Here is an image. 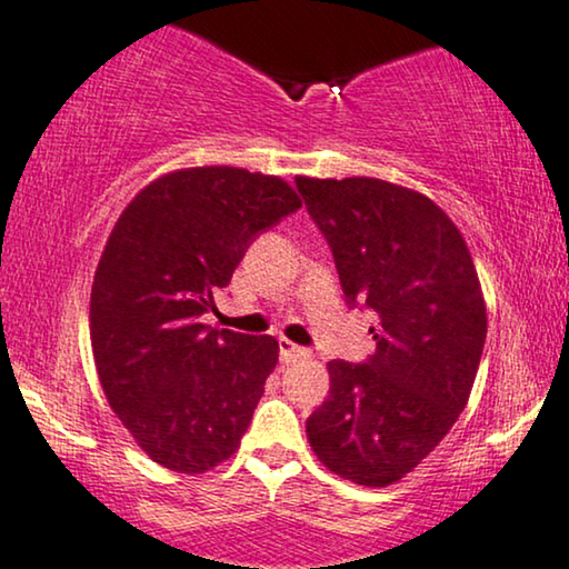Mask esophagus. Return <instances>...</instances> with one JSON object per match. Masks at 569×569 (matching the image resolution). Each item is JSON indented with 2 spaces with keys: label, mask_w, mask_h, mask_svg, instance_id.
<instances>
[{
  "label": "esophagus",
  "mask_w": 569,
  "mask_h": 569,
  "mask_svg": "<svg viewBox=\"0 0 569 569\" xmlns=\"http://www.w3.org/2000/svg\"><path fill=\"white\" fill-rule=\"evenodd\" d=\"M279 358H282V363H292V360L308 358V350L300 348V345L290 342L287 337H279Z\"/></svg>",
  "instance_id": "1"
}]
</instances>
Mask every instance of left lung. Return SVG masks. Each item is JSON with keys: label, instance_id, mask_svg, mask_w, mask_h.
<instances>
[{"label": "left lung", "instance_id": "1", "mask_svg": "<svg viewBox=\"0 0 569 569\" xmlns=\"http://www.w3.org/2000/svg\"><path fill=\"white\" fill-rule=\"evenodd\" d=\"M327 238L350 306L376 313L366 363L331 360L329 397L306 420L331 473L389 486L460 418L486 342V302L455 221L418 190L376 180L295 177Z\"/></svg>", "mask_w": 569, "mask_h": 569}]
</instances>
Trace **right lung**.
<instances>
[{"label": "right lung", "instance_id": "right-lung-1", "mask_svg": "<svg viewBox=\"0 0 569 569\" xmlns=\"http://www.w3.org/2000/svg\"><path fill=\"white\" fill-rule=\"evenodd\" d=\"M300 206L282 177L190 167L117 219L93 274L91 348L109 405L161 468L196 476L238 452L279 342L201 316L258 232Z\"/></svg>", "mask_w": 569, "mask_h": 569}]
</instances>
